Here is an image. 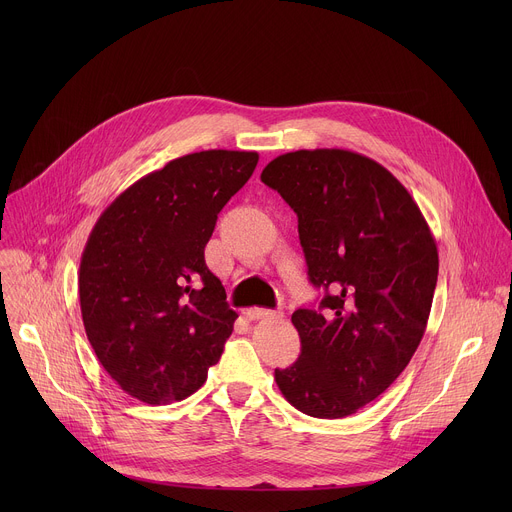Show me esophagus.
<instances>
[{
    "mask_svg": "<svg viewBox=\"0 0 512 512\" xmlns=\"http://www.w3.org/2000/svg\"><path fill=\"white\" fill-rule=\"evenodd\" d=\"M245 316L249 320H265V318H281L283 312H275V310H265V308H249L245 312Z\"/></svg>",
    "mask_w": 512,
    "mask_h": 512,
    "instance_id": "34e87169",
    "label": "esophagus"
}]
</instances>
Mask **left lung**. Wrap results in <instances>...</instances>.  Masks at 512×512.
Instances as JSON below:
<instances>
[{
    "label": "left lung",
    "mask_w": 512,
    "mask_h": 512,
    "mask_svg": "<svg viewBox=\"0 0 512 512\" xmlns=\"http://www.w3.org/2000/svg\"><path fill=\"white\" fill-rule=\"evenodd\" d=\"M261 180L298 214L308 277L324 289L318 308L291 314L302 352L275 383L306 415H352L393 385L423 338L435 239L407 188L367 156L289 152Z\"/></svg>",
    "instance_id": "obj_1"
}]
</instances>
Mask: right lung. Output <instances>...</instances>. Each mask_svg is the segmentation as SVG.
Here are the masks:
<instances>
[{
	"label": "right lung",
	"mask_w": 512,
	"mask_h": 512,
	"mask_svg": "<svg viewBox=\"0 0 512 512\" xmlns=\"http://www.w3.org/2000/svg\"><path fill=\"white\" fill-rule=\"evenodd\" d=\"M257 162V152L231 150L176 158L99 216L81 257V314L99 362L127 395L182 401L221 358L239 316L204 247Z\"/></svg>",
	"instance_id": "obj_1"
}]
</instances>
